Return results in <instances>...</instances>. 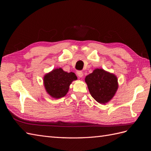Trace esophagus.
<instances>
[{"label": "esophagus", "instance_id": "1", "mask_svg": "<svg viewBox=\"0 0 151 151\" xmlns=\"http://www.w3.org/2000/svg\"><path fill=\"white\" fill-rule=\"evenodd\" d=\"M76 74H77V76L79 77H82L83 76V72L81 70H77L76 72Z\"/></svg>", "mask_w": 151, "mask_h": 151}]
</instances>
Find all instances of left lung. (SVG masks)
Here are the masks:
<instances>
[{"label": "left lung", "instance_id": "left-lung-1", "mask_svg": "<svg viewBox=\"0 0 151 151\" xmlns=\"http://www.w3.org/2000/svg\"><path fill=\"white\" fill-rule=\"evenodd\" d=\"M85 81L92 97L101 104L110 101L118 89L116 77L99 68L87 76Z\"/></svg>", "mask_w": 151, "mask_h": 151}]
</instances>
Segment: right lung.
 <instances>
[{
	"label": "right lung",
	"instance_id": "add662e5",
	"mask_svg": "<svg viewBox=\"0 0 151 151\" xmlns=\"http://www.w3.org/2000/svg\"><path fill=\"white\" fill-rule=\"evenodd\" d=\"M77 77L74 72L67 73L61 68L53 70L44 77L47 92L54 98H60L67 93L69 86Z\"/></svg>",
	"mask_w": 151,
	"mask_h": 151
}]
</instances>
